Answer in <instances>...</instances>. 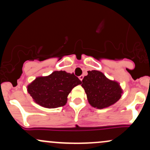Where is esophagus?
Wrapping results in <instances>:
<instances>
[{
    "mask_svg": "<svg viewBox=\"0 0 150 150\" xmlns=\"http://www.w3.org/2000/svg\"><path fill=\"white\" fill-rule=\"evenodd\" d=\"M83 78H84L83 75H80V77H79V79H80V80H81V81H82V80H83Z\"/></svg>",
    "mask_w": 150,
    "mask_h": 150,
    "instance_id": "esophagus-1",
    "label": "esophagus"
}]
</instances>
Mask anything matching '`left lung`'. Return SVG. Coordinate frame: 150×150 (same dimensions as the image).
Returning <instances> with one entry per match:
<instances>
[{"label": "left lung", "mask_w": 150, "mask_h": 150, "mask_svg": "<svg viewBox=\"0 0 150 150\" xmlns=\"http://www.w3.org/2000/svg\"><path fill=\"white\" fill-rule=\"evenodd\" d=\"M88 72V75L82 80V87L85 89L89 103L92 106L103 109L120 100L122 90L119 83L109 80L103 72L98 70Z\"/></svg>", "instance_id": "1"}]
</instances>
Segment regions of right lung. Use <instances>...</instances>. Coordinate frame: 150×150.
I'll return each mask as SVG.
<instances>
[{
    "instance_id": "right-lung-1",
    "label": "right lung",
    "mask_w": 150,
    "mask_h": 150,
    "mask_svg": "<svg viewBox=\"0 0 150 150\" xmlns=\"http://www.w3.org/2000/svg\"><path fill=\"white\" fill-rule=\"evenodd\" d=\"M82 82L73 73L55 71L46 77H38L28 86V92L36 103L46 108L64 106L72 89Z\"/></svg>"
}]
</instances>
